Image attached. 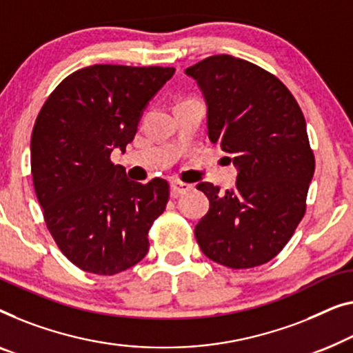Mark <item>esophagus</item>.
<instances>
[{
    "label": "esophagus",
    "instance_id": "34e87169",
    "mask_svg": "<svg viewBox=\"0 0 353 353\" xmlns=\"http://www.w3.org/2000/svg\"><path fill=\"white\" fill-rule=\"evenodd\" d=\"M191 188H192V186H191V185H188V183L172 181V185H170V189H172V197H178V196H180V194L189 191V189H191Z\"/></svg>",
    "mask_w": 353,
    "mask_h": 353
}]
</instances>
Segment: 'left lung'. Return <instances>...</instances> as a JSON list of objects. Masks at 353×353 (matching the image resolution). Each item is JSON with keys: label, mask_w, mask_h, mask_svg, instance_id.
I'll return each mask as SVG.
<instances>
[{"label": "left lung", "mask_w": 353, "mask_h": 353, "mask_svg": "<svg viewBox=\"0 0 353 353\" xmlns=\"http://www.w3.org/2000/svg\"><path fill=\"white\" fill-rule=\"evenodd\" d=\"M185 73L207 101L208 139L237 167L232 189H197L210 201L196 239L212 261L256 268L277 256L305 213L315 170L305 119L282 81L232 55H212Z\"/></svg>", "instance_id": "obj_1"}]
</instances>
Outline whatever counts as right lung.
Returning <instances> with one entry per match:
<instances>
[{"label":"right lung","mask_w":353,"mask_h":353,"mask_svg":"<svg viewBox=\"0 0 353 353\" xmlns=\"http://www.w3.org/2000/svg\"><path fill=\"white\" fill-rule=\"evenodd\" d=\"M175 73L170 66L92 65L54 89L32 134V175L46 226L85 272L114 275L146 256L168 183L130 181L111 162L134 140L143 110Z\"/></svg>","instance_id":"obj_1"}]
</instances>
